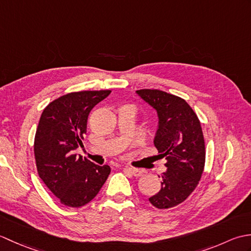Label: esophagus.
Segmentation results:
<instances>
[{
    "label": "esophagus",
    "instance_id": "esophagus-1",
    "mask_svg": "<svg viewBox=\"0 0 251 251\" xmlns=\"http://www.w3.org/2000/svg\"><path fill=\"white\" fill-rule=\"evenodd\" d=\"M125 170L127 173H129L131 176H134V177H140V176L143 175V170L139 169V168H131V167H126Z\"/></svg>",
    "mask_w": 251,
    "mask_h": 251
}]
</instances>
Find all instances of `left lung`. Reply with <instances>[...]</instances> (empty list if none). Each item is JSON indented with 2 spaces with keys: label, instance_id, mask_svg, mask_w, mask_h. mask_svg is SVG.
Returning <instances> with one entry per match:
<instances>
[{
  "label": "left lung",
  "instance_id": "left-lung-1",
  "mask_svg": "<svg viewBox=\"0 0 251 251\" xmlns=\"http://www.w3.org/2000/svg\"><path fill=\"white\" fill-rule=\"evenodd\" d=\"M137 94L157 111L158 128L154 146L167 159L162 188L149 199L158 209L178 206L191 195L204 172L206 150L201 122L182 98L158 89Z\"/></svg>",
  "mask_w": 251,
  "mask_h": 251
}]
</instances>
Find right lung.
Segmentation results:
<instances>
[{"label": "right lung", "mask_w": 251, "mask_h": 251, "mask_svg": "<svg viewBox=\"0 0 251 251\" xmlns=\"http://www.w3.org/2000/svg\"><path fill=\"white\" fill-rule=\"evenodd\" d=\"M111 90H83L63 95L46 106L34 138L37 174L62 205L78 208L99 193L111 173L74 153L83 147L89 112Z\"/></svg>", "instance_id": "1"}]
</instances>
